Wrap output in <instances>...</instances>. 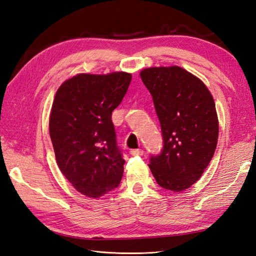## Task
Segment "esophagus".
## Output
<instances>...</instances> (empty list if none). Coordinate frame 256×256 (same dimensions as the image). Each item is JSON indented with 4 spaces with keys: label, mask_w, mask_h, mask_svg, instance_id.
Returning <instances> with one entry per match:
<instances>
[{
    "label": "esophagus",
    "mask_w": 256,
    "mask_h": 256,
    "mask_svg": "<svg viewBox=\"0 0 256 256\" xmlns=\"http://www.w3.org/2000/svg\"><path fill=\"white\" fill-rule=\"evenodd\" d=\"M130 154H132V156H142L144 154V150H141V149L132 150V151H130Z\"/></svg>",
    "instance_id": "1"
}]
</instances>
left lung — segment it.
I'll return each mask as SVG.
<instances>
[{"label":"left lung","instance_id":"obj_1","mask_svg":"<svg viewBox=\"0 0 256 256\" xmlns=\"http://www.w3.org/2000/svg\"><path fill=\"white\" fill-rule=\"evenodd\" d=\"M140 76L151 93L163 138L161 153L151 156L149 168L163 188L185 190L200 178L217 146L214 98L206 85L183 68H148Z\"/></svg>","mask_w":256,"mask_h":256}]
</instances>
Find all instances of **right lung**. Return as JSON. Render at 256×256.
I'll return each mask as SVG.
<instances>
[{"instance_id": "obj_1", "label": "right lung", "mask_w": 256, "mask_h": 256, "mask_svg": "<svg viewBox=\"0 0 256 256\" xmlns=\"http://www.w3.org/2000/svg\"><path fill=\"white\" fill-rule=\"evenodd\" d=\"M132 74H78L54 96L49 132L60 171L81 194L98 198L120 183L124 160L112 112L126 95Z\"/></svg>"}]
</instances>
